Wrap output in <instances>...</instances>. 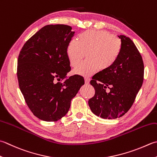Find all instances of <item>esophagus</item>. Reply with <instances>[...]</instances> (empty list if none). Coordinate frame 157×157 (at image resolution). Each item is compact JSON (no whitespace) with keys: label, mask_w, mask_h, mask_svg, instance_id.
<instances>
[{"label":"esophagus","mask_w":157,"mask_h":157,"mask_svg":"<svg viewBox=\"0 0 157 157\" xmlns=\"http://www.w3.org/2000/svg\"><path fill=\"white\" fill-rule=\"evenodd\" d=\"M84 80L86 84H88L89 82H90V79H89V78H84Z\"/></svg>","instance_id":"1"}]
</instances>
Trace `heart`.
Segmentation results:
<instances>
[{"instance_id":"1","label":"heart","mask_w":157,"mask_h":157,"mask_svg":"<svg viewBox=\"0 0 157 157\" xmlns=\"http://www.w3.org/2000/svg\"><path fill=\"white\" fill-rule=\"evenodd\" d=\"M122 50L120 38L103 30H86L79 34L78 41L72 39L67 48L69 63L72 67L78 65L86 54V61L74 70L76 74L88 76L99 69L105 71L118 60Z\"/></svg>"}]
</instances>
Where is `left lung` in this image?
<instances>
[{"mask_svg":"<svg viewBox=\"0 0 157 157\" xmlns=\"http://www.w3.org/2000/svg\"><path fill=\"white\" fill-rule=\"evenodd\" d=\"M122 50L118 60L105 71L93 77L90 84L95 90L88 101L91 111L104 119H115L124 115L133 105L143 84L142 57L133 41L118 36Z\"/></svg>","mask_w":157,"mask_h":157,"instance_id":"8db88e82","label":"left lung"}]
</instances>
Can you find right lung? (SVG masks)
<instances>
[{
  "instance_id": "right-lung-1",
  "label": "right lung",
  "mask_w": 157,
  "mask_h": 157,
  "mask_svg": "<svg viewBox=\"0 0 157 157\" xmlns=\"http://www.w3.org/2000/svg\"><path fill=\"white\" fill-rule=\"evenodd\" d=\"M71 30L64 24L45 26L24 44L18 56L20 89L30 111L42 121L55 122L65 116L84 84L80 75L67 76L71 71L67 48L75 33Z\"/></svg>"
}]
</instances>
